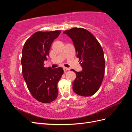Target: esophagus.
<instances>
[{
  "mask_svg": "<svg viewBox=\"0 0 132 132\" xmlns=\"http://www.w3.org/2000/svg\"><path fill=\"white\" fill-rule=\"evenodd\" d=\"M69 69V68H66V67H64L63 68V70H64V71H65V72H66V71H67Z\"/></svg>",
  "mask_w": 132,
  "mask_h": 132,
  "instance_id": "1",
  "label": "esophagus"
}]
</instances>
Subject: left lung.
Returning <instances> with one entry per match:
<instances>
[{"instance_id": "left-lung-1", "label": "left lung", "mask_w": 132, "mask_h": 132, "mask_svg": "<svg viewBox=\"0 0 132 132\" xmlns=\"http://www.w3.org/2000/svg\"><path fill=\"white\" fill-rule=\"evenodd\" d=\"M63 33L72 40L82 69L79 72L73 70L77 75L73 90L79 95L90 96L98 91L104 77L103 50L94 36L84 29L75 27Z\"/></svg>"}]
</instances>
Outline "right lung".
I'll return each mask as SVG.
<instances>
[{"label":"right lung","mask_w":132,"mask_h":132,"mask_svg":"<svg viewBox=\"0 0 132 132\" xmlns=\"http://www.w3.org/2000/svg\"><path fill=\"white\" fill-rule=\"evenodd\" d=\"M61 31H38L26 41L22 51V75L32 96L42 103H50L57 97V84L63 74L62 68L44 67L52 43Z\"/></svg>","instance_id":"right-lung-1"}]
</instances>
